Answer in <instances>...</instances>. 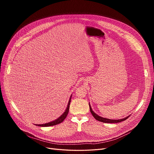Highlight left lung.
<instances>
[{"mask_svg":"<svg viewBox=\"0 0 154 154\" xmlns=\"http://www.w3.org/2000/svg\"><path fill=\"white\" fill-rule=\"evenodd\" d=\"M89 108H90V111H91V112L92 115L93 116V117H94L97 120L100 121V122H103V123H119V122H122V121H124V120H125L127 119L129 117V116H127V117L124 118V119H119V120H112V119H109L103 118V117H100V116H98L97 114H96L92 110V108H91V106L90 103H89Z\"/></svg>","mask_w":154,"mask_h":154,"instance_id":"8db88e82","label":"left lung"}]
</instances>
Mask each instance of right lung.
Segmentation results:
<instances>
[{
  "label": "right lung",
  "instance_id": "add662e5",
  "mask_svg": "<svg viewBox=\"0 0 154 154\" xmlns=\"http://www.w3.org/2000/svg\"><path fill=\"white\" fill-rule=\"evenodd\" d=\"M71 97L72 95L70 96V98L69 100V102H68V105H67V109L66 110V111L64 112L63 114L60 117H59L58 119H57L56 120H54V121H52V122H48V123H47V124H36L35 125L37 126H40V127H49V126H53V125H57L59 124H60L61 122H62L64 120V119L66 118L68 113H69V107H70V100H71Z\"/></svg>",
  "mask_w": 154,
  "mask_h": 154
}]
</instances>
